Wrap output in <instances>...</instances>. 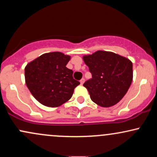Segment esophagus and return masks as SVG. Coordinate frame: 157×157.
Returning a JSON list of instances; mask_svg holds the SVG:
<instances>
[{"label":"esophagus","instance_id":"obj_1","mask_svg":"<svg viewBox=\"0 0 157 157\" xmlns=\"http://www.w3.org/2000/svg\"><path fill=\"white\" fill-rule=\"evenodd\" d=\"M84 82H85V79L84 78H82L80 80V83H81V85H82L84 83Z\"/></svg>","mask_w":157,"mask_h":157}]
</instances>
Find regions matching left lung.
Segmentation results:
<instances>
[{
  "label": "left lung",
  "instance_id": "left-lung-1",
  "mask_svg": "<svg viewBox=\"0 0 157 157\" xmlns=\"http://www.w3.org/2000/svg\"><path fill=\"white\" fill-rule=\"evenodd\" d=\"M82 59L92 75V78L83 84L91 100L105 108L116 105L132 82V62L113 52L100 50Z\"/></svg>",
  "mask_w": 157,
  "mask_h": 157
}]
</instances>
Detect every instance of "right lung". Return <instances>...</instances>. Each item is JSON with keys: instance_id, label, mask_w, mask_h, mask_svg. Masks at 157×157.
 I'll return each instance as SVG.
<instances>
[{"instance_id": "right-lung-1", "label": "right lung", "mask_w": 157, "mask_h": 157, "mask_svg": "<svg viewBox=\"0 0 157 157\" xmlns=\"http://www.w3.org/2000/svg\"><path fill=\"white\" fill-rule=\"evenodd\" d=\"M69 55L60 52L40 55L25 67V81L40 103L58 107L70 100L80 82L73 78V71L66 67Z\"/></svg>"}]
</instances>
